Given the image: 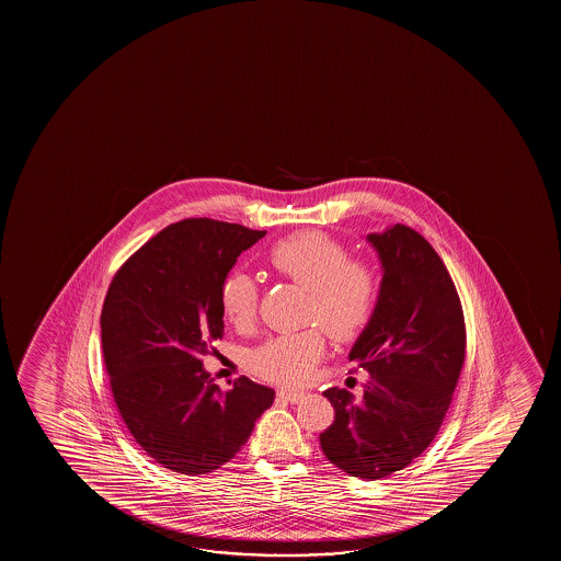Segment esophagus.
<instances>
[{
  "instance_id": "34e87169",
  "label": "esophagus",
  "mask_w": 561,
  "mask_h": 561,
  "mask_svg": "<svg viewBox=\"0 0 561 561\" xmlns=\"http://www.w3.org/2000/svg\"><path fill=\"white\" fill-rule=\"evenodd\" d=\"M277 397H279V399L287 400V402H291V404H297V402L305 399L307 394L300 391H277Z\"/></svg>"
}]
</instances>
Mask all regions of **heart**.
Masks as SVG:
<instances>
[{
	"label": "heart",
	"instance_id": "heart-1",
	"mask_svg": "<svg viewBox=\"0 0 561 561\" xmlns=\"http://www.w3.org/2000/svg\"><path fill=\"white\" fill-rule=\"evenodd\" d=\"M268 262L279 276L307 289L308 320L339 343L360 337L376 314V270L364 259L348 256L346 247L323 231L302 230L279 239L268 251ZM220 305L224 316L245 330L259 312V285L245 272H231L220 287ZM323 353L322 331L310 328L268 339L254 351L251 364L262 379L295 387L312 376Z\"/></svg>",
	"mask_w": 561,
	"mask_h": 561
}]
</instances>
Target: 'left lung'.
<instances>
[{"label":"left lung","mask_w":561,"mask_h":561,"mask_svg":"<svg viewBox=\"0 0 561 561\" xmlns=\"http://www.w3.org/2000/svg\"><path fill=\"white\" fill-rule=\"evenodd\" d=\"M368 239L383 279L348 358L369 379L360 402L346 389L323 391L335 420L320 445L333 466L376 481L410 466L445 422L466 360V322L453 277L422 233L394 224Z\"/></svg>","instance_id":"obj_1"}]
</instances>
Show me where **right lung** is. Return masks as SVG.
I'll return each instance as SVG.
<instances>
[{
    "label": "right lung",
    "instance_id": "right-lung-1",
    "mask_svg": "<svg viewBox=\"0 0 561 561\" xmlns=\"http://www.w3.org/2000/svg\"><path fill=\"white\" fill-rule=\"evenodd\" d=\"M264 230L210 218L170 224L118 268L101 310L111 392L162 468L205 476L245 445L276 392L241 376L222 392L203 356L224 335L220 287Z\"/></svg>",
    "mask_w": 561,
    "mask_h": 561
}]
</instances>
